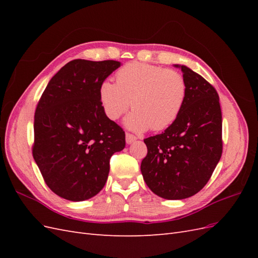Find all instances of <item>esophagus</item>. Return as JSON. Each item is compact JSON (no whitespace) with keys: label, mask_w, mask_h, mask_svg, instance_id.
I'll list each match as a JSON object with an SVG mask.
<instances>
[{"label":"esophagus","mask_w":258,"mask_h":258,"mask_svg":"<svg viewBox=\"0 0 258 258\" xmlns=\"http://www.w3.org/2000/svg\"><path fill=\"white\" fill-rule=\"evenodd\" d=\"M137 140V137L134 135H130V134H126V142L127 144H131L134 143Z\"/></svg>","instance_id":"esophagus-1"}]
</instances>
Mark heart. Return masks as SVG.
I'll use <instances>...</instances> for the list:
<instances>
[{
  "label": "heart",
  "mask_w": 258,
  "mask_h": 258,
  "mask_svg": "<svg viewBox=\"0 0 258 258\" xmlns=\"http://www.w3.org/2000/svg\"><path fill=\"white\" fill-rule=\"evenodd\" d=\"M99 101L104 115L116 120L131 106L135 111L123 120L132 131H159L171 126L181 114L187 85L181 73L157 66L131 62L116 73V84L99 85Z\"/></svg>",
  "instance_id": "b5f03b06"
}]
</instances>
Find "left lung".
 Wrapping results in <instances>:
<instances>
[{
  "label": "left lung",
  "mask_w": 258,
  "mask_h": 258,
  "mask_svg": "<svg viewBox=\"0 0 258 258\" xmlns=\"http://www.w3.org/2000/svg\"><path fill=\"white\" fill-rule=\"evenodd\" d=\"M187 97L177 119L161 135L144 140L147 155L141 172L157 196L181 200L204 188L221 159L222 112L214 87L186 66Z\"/></svg>",
  "instance_id": "left-lung-1"
}]
</instances>
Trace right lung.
<instances>
[{"label":"right lung","instance_id":"right-lung-1","mask_svg":"<svg viewBox=\"0 0 258 258\" xmlns=\"http://www.w3.org/2000/svg\"><path fill=\"white\" fill-rule=\"evenodd\" d=\"M119 61H70L52 76L34 115L33 158L45 183L70 201L103 188L110 158L126 145L122 129L104 115L99 85Z\"/></svg>","mask_w":258,"mask_h":258}]
</instances>
